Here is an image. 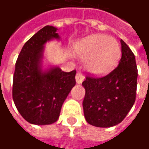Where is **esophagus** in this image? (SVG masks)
<instances>
[{
  "label": "esophagus",
  "instance_id": "34e87169",
  "mask_svg": "<svg viewBox=\"0 0 149 149\" xmlns=\"http://www.w3.org/2000/svg\"><path fill=\"white\" fill-rule=\"evenodd\" d=\"M75 80H76V83L78 84H82V83H83V81L84 80V75L80 71H79V72L76 74Z\"/></svg>",
  "mask_w": 149,
  "mask_h": 149
}]
</instances>
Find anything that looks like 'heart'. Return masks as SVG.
Segmentation results:
<instances>
[{
	"label": "heart",
	"instance_id": "obj_1",
	"mask_svg": "<svg viewBox=\"0 0 149 149\" xmlns=\"http://www.w3.org/2000/svg\"><path fill=\"white\" fill-rule=\"evenodd\" d=\"M74 52L84 60L85 68L95 74L110 71L118 63L121 55L118 42L104 35H92L74 46Z\"/></svg>",
	"mask_w": 149,
	"mask_h": 149
}]
</instances>
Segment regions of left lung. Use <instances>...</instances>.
Wrapping results in <instances>:
<instances>
[{
    "instance_id": "obj_1",
    "label": "left lung",
    "mask_w": 149,
    "mask_h": 149,
    "mask_svg": "<svg viewBox=\"0 0 149 149\" xmlns=\"http://www.w3.org/2000/svg\"><path fill=\"white\" fill-rule=\"evenodd\" d=\"M119 64L107 75L87 76L83 82L85 96L84 113L88 123L110 127L120 123L135 101L138 70L134 53L121 40Z\"/></svg>"
}]
</instances>
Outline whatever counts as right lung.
<instances>
[{
  "label": "right lung",
  "instance_id": "add662e5",
  "mask_svg": "<svg viewBox=\"0 0 149 149\" xmlns=\"http://www.w3.org/2000/svg\"><path fill=\"white\" fill-rule=\"evenodd\" d=\"M57 28L45 26L23 45L15 64L13 100L22 117L35 125L57 122L65 100L75 85L76 70L57 66L43 70L45 45L60 40Z\"/></svg>",
  "mask_w": 149,
  "mask_h": 149
}]
</instances>
